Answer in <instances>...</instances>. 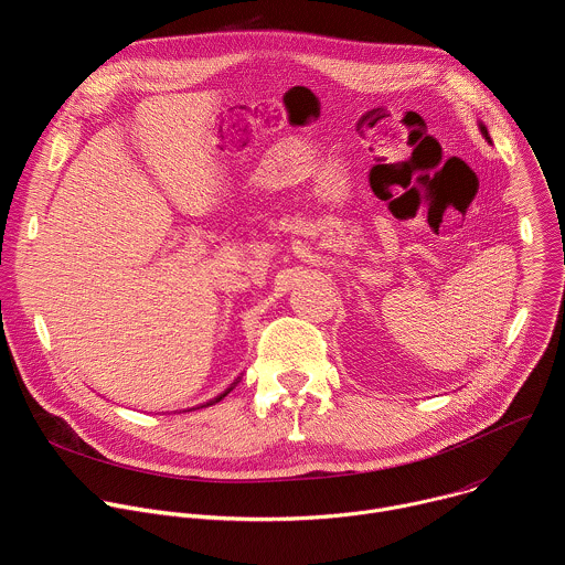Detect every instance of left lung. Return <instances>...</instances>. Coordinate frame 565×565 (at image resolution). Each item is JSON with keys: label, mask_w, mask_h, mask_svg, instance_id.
Here are the masks:
<instances>
[{"label": "left lung", "mask_w": 565, "mask_h": 565, "mask_svg": "<svg viewBox=\"0 0 565 565\" xmlns=\"http://www.w3.org/2000/svg\"><path fill=\"white\" fill-rule=\"evenodd\" d=\"M478 129H480V134H482V138H486L488 142H492V138H490V131H488V127L486 125H482L480 120H478Z\"/></svg>", "instance_id": "8db88e82"}]
</instances>
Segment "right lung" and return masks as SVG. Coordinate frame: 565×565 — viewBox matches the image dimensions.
<instances>
[{
  "label": "right lung",
  "mask_w": 565,
  "mask_h": 565,
  "mask_svg": "<svg viewBox=\"0 0 565 565\" xmlns=\"http://www.w3.org/2000/svg\"><path fill=\"white\" fill-rule=\"evenodd\" d=\"M238 382H241V375H238V377H236V380H234V382H232V384H230V386H227V388H225L223 393L214 395L212 399H207V402H203V405H196V407H192V409H203V407H212V405H214V402H221V399H223V397H225V395H227V393H230V391H232V388H234V386H236ZM192 409H188V412H192Z\"/></svg>",
  "instance_id": "right-lung-1"
}]
</instances>
